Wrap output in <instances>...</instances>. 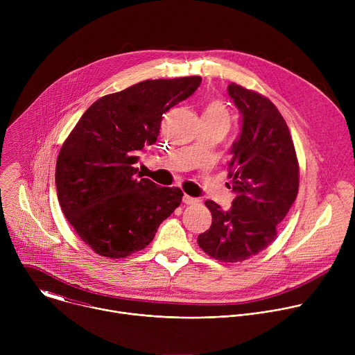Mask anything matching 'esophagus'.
<instances>
[{
  "instance_id": "obj_1",
  "label": "esophagus",
  "mask_w": 355,
  "mask_h": 355,
  "mask_svg": "<svg viewBox=\"0 0 355 355\" xmlns=\"http://www.w3.org/2000/svg\"><path fill=\"white\" fill-rule=\"evenodd\" d=\"M182 202H184L185 205H195V204H198L199 199H196V198H193V196H189V195H184Z\"/></svg>"
}]
</instances>
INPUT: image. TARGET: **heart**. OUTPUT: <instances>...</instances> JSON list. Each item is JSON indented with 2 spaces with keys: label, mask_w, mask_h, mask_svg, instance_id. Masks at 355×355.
Wrapping results in <instances>:
<instances>
[{
  "label": "heart",
  "mask_w": 355,
  "mask_h": 355,
  "mask_svg": "<svg viewBox=\"0 0 355 355\" xmlns=\"http://www.w3.org/2000/svg\"><path fill=\"white\" fill-rule=\"evenodd\" d=\"M204 119L212 121V122H216V123H222L227 128L232 123V116H230V112H229L227 107L222 103V101H218V99L211 101V103L205 107Z\"/></svg>",
  "instance_id": "heart-1"
}]
</instances>
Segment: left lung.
Returning <instances> with one entry per match:
<instances>
[{"mask_svg": "<svg viewBox=\"0 0 355 355\" xmlns=\"http://www.w3.org/2000/svg\"><path fill=\"white\" fill-rule=\"evenodd\" d=\"M227 91L243 122L229 163L236 198L229 211L205 202L212 225L198 236V244L218 261L239 263L275 240L278 225L297 196L299 163L288 125L271 101L236 83Z\"/></svg>", "mask_w": 355, "mask_h": 355, "instance_id": "left-lung-1", "label": "left lung"}]
</instances>
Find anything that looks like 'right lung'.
<instances>
[{
	"mask_svg": "<svg viewBox=\"0 0 355 355\" xmlns=\"http://www.w3.org/2000/svg\"><path fill=\"white\" fill-rule=\"evenodd\" d=\"M200 81L146 80L101 96L64 140L56 163L59 204L96 254L123 259L143 250L180 207V188L141 178L136 164L139 151L156 143L163 115Z\"/></svg>",
	"mask_w": 355,
	"mask_h": 355,
	"instance_id": "1",
	"label": "right lung"
}]
</instances>
